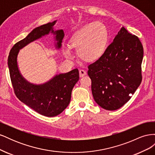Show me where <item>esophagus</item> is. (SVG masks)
Instances as JSON below:
<instances>
[{"label":"esophagus","mask_w":155,"mask_h":155,"mask_svg":"<svg viewBox=\"0 0 155 155\" xmlns=\"http://www.w3.org/2000/svg\"><path fill=\"white\" fill-rule=\"evenodd\" d=\"M86 74H87V72L85 71V70H79V76H80V78L85 76Z\"/></svg>","instance_id":"1"}]
</instances>
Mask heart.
Returning <instances> with one entry per match:
<instances>
[{"mask_svg": "<svg viewBox=\"0 0 155 155\" xmlns=\"http://www.w3.org/2000/svg\"><path fill=\"white\" fill-rule=\"evenodd\" d=\"M109 40V32L100 22L88 23L82 26L69 41L70 48L77 50L78 57L87 63L95 62L104 54ZM64 57L72 55L68 48L63 49Z\"/></svg>", "mask_w": 155, "mask_h": 155, "instance_id": "1", "label": "heart"}]
</instances>
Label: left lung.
<instances>
[{"label": "left lung", "instance_id": "8db88e82", "mask_svg": "<svg viewBox=\"0 0 155 155\" xmlns=\"http://www.w3.org/2000/svg\"><path fill=\"white\" fill-rule=\"evenodd\" d=\"M143 56L138 37L121 28L102 57L88 67L97 104L114 110L130 99L142 82Z\"/></svg>", "mask_w": 155, "mask_h": 155}]
</instances>
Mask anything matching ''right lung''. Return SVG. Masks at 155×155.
I'll return each mask as SVG.
<instances>
[{
	"mask_svg": "<svg viewBox=\"0 0 155 155\" xmlns=\"http://www.w3.org/2000/svg\"><path fill=\"white\" fill-rule=\"evenodd\" d=\"M56 21L35 28L13 46L8 59L11 81L17 98L39 114L47 117L58 116L68 107L72 89L79 79V70L76 68L55 75L48 81L35 85L26 80L21 75L18 68L17 55L23 47L50 33L55 35V47L60 49L64 34L63 30H54Z\"/></svg>",
	"mask_w": 155,
	"mask_h": 155,
	"instance_id": "obj_1",
	"label": "right lung"
}]
</instances>
